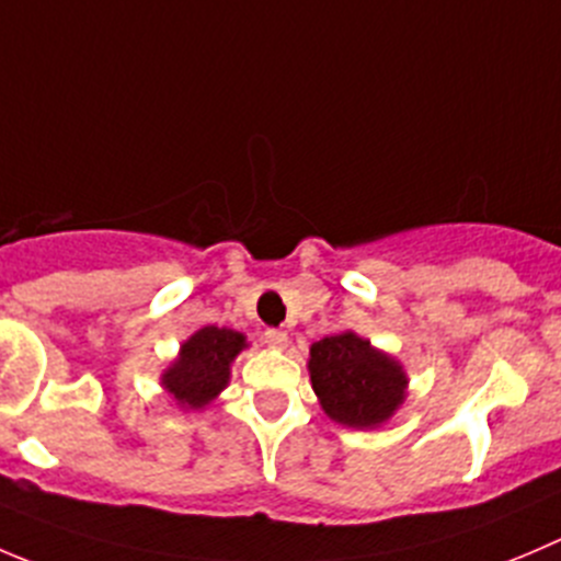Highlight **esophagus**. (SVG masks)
Returning <instances> with one entry per match:
<instances>
[{"label": "esophagus", "mask_w": 561, "mask_h": 561, "mask_svg": "<svg viewBox=\"0 0 561 561\" xmlns=\"http://www.w3.org/2000/svg\"><path fill=\"white\" fill-rule=\"evenodd\" d=\"M263 340L268 342L271 347H276V351H282V347L287 345V334H285V331H282V329H265Z\"/></svg>", "instance_id": "esophagus-1"}]
</instances>
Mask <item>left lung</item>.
Here are the masks:
<instances>
[{
  "label": "left lung",
  "mask_w": 561,
  "mask_h": 561,
  "mask_svg": "<svg viewBox=\"0 0 561 561\" xmlns=\"http://www.w3.org/2000/svg\"><path fill=\"white\" fill-rule=\"evenodd\" d=\"M309 380L325 416L358 431L391 419L408 386L402 364L353 331L312 342Z\"/></svg>",
  "instance_id": "1"
}]
</instances>
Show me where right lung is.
<instances>
[{"label":"right lung","mask_w":561,"mask_h":561,"mask_svg":"<svg viewBox=\"0 0 561 561\" xmlns=\"http://www.w3.org/2000/svg\"><path fill=\"white\" fill-rule=\"evenodd\" d=\"M243 347L247 336L241 331L205 325L183 342L178 358L161 375V386L181 408H205L230 383V364Z\"/></svg>","instance_id":"add662e5"}]
</instances>
